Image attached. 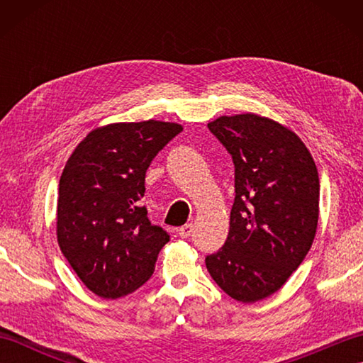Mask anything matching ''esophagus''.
<instances>
[{
	"instance_id": "1",
	"label": "esophagus",
	"mask_w": 363,
	"mask_h": 363,
	"mask_svg": "<svg viewBox=\"0 0 363 363\" xmlns=\"http://www.w3.org/2000/svg\"><path fill=\"white\" fill-rule=\"evenodd\" d=\"M191 234H194V225H191V223H189V225H184L179 229V235L182 238H189Z\"/></svg>"
}]
</instances>
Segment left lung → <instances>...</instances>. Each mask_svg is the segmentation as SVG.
Returning a JSON list of instances; mask_svg holds the SVG:
<instances>
[{
  "instance_id": "8db88e82",
  "label": "left lung",
  "mask_w": 363,
  "mask_h": 363,
  "mask_svg": "<svg viewBox=\"0 0 363 363\" xmlns=\"http://www.w3.org/2000/svg\"><path fill=\"white\" fill-rule=\"evenodd\" d=\"M207 128L233 157L235 198L226 242L206 267L230 298L256 303L279 290L311 250L318 172L299 137L269 118L242 113Z\"/></svg>"
}]
</instances>
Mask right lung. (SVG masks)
Listing matches in <instances>:
<instances>
[{"label": "right lung", "mask_w": 363, "mask_h": 363, "mask_svg": "<svg viewBox=\"0 0 363 363\" xmlns=\"http://www.w3.org/2000/svg\"><path fill=\"white\" fill-rule=\"evenodd\" d=\"M182 130L165 121L115 123L91 130L59 181L57 242L95 295L117 299L150 279L169 234L142 206L152 159Z\"/></svg>", "instance_id": "obj_1"}]
</instances>
